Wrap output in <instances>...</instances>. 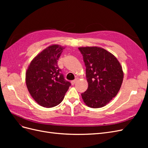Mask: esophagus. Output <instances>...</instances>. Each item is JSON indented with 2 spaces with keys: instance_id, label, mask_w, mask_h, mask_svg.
<instances>
[{
  "instance_id": "34e87169",
  "label": "esophagus",
  "mask_w": 148,
  "mask_h": 148,
  "mask_svg": "<svg viewBox=\"0 0 148 148\" xmlns=\"http://www.w3.org/2000/svg\"><path fill=\"white\" fill-rule=\"evenodd\" d=\"M77 82V79H75V80H73V81H71V85H74Z\"/></svg>"
}]
</instances>
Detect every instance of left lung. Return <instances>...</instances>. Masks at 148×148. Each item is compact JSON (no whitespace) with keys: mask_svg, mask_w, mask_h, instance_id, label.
Masks as SVG:
<instances>
[{"mask_svg":"<svg viewBox=\"0 0 148 148\" xmlns=\"http://www.w3.org/2000/svg\"><path fill=\"white\" fill-rule=\"evenodd\" d=\"M86 66L87 90L82 94L87 106L100 108L106 106L119 91L123 79L120 62L112 53L100 47H80Z\"/></svg>","mask_w":148,"mask_h":148,"instance_id":"obj_1","label":"left lung"}]
</instances>
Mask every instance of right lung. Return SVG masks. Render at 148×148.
<instances>
[{
	"label": "right lung",
	"mask_w": 148,
	"mask_h": 148,
	"mask_svg": "<svg viewBox=\"0 0 148 148\" xmlns=\"http://www.w3.org/2000/svg\"><path fill=\"white\" fill-rule=\"evenodd\" d=\"M65 47L58 44L48 46L31 60L26 71L28 90L42 107L51 108L59 105L71 85L57 65Z\"/></svg>",
	"instance_id": "1"
}]
</instances>
